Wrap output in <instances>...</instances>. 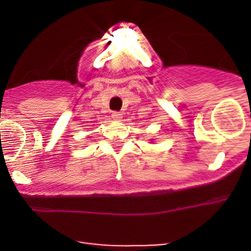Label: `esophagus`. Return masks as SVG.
<instances>
[{"label": "esophagus", "instance_id": "34e87169", "mask_svg": "<svg viewBox=\"0 0 251 251\" xmlns=\"http://www.w3.org/2000/svg\"><path fill=\"white\" fill-rule=\"evenodd\" d=\"M111 118H113L114 120H120L121 114L119 113V111H113V113H111Z\"/></svg>", "mask_w": 251, "mask_h": 251}]
</instances>
